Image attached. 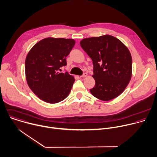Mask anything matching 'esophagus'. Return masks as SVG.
Wrapping results in <instances>:
<instances>
[{"mask_svg": "<svg viewBox=\"0 0 157 157\" xmlns=\"http://www.w3.org/2000/svg\"><path fill=\"white\" fill-rule=\"evenodd\" d=\"M87 75H87V74H86V73H84L82 75H81V76H80V77H82V78H84V77H86Z\"/></svg>", "mask_w": 157, "mask_h": 157, "instance_id": "obj_1", "label": "esophagus"}]
</instances>
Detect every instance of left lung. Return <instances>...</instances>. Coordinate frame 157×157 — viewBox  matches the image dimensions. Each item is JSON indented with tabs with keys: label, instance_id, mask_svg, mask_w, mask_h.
<instances>
[{
	"label": "left lung",
	"instance_id": "left-lung-1",
	"mask_svg": "<svg viewBox=\"0 0 157 157\" xmlns=\"http://www.w3.org/2000/svg\"><path fill=\"white\" fill-rule=\"evenodd\" d=\"M80 46L93 61L95 85L90 90L92 95L103 101L120 95L132 76V57L128 48L107 35L83 39Z\"/></svg>",
	"mask_w": 157,
	"mask_h": 157
}]
</instances>
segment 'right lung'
<instances>
[{"label":"right lung","instance_id":"right-lung-1","mask_svg":"<svg viewBox=\"0 0 157 157\" xmlns=\"http://www.w3.org/2000/svg\"><path fill=\"white\" fill-rule=\"evenodd\" d=\"M72 39L48 38L37 43L25 60V74L30 89L41 100L49 103L64 100L75 82L60 68L67 65L66 57L74 46Z\"/></svg>","mask_w":157,"mask_h":157}]
</instances>
